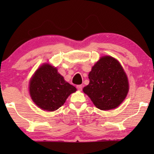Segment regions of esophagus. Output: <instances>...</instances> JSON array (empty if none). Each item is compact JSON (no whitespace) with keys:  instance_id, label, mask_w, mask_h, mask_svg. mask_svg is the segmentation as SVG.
I'll list each match as a JSON object with an SVG mask.
<instances>
[{"instance_id":"34e87169","label":"esophagus","mask_w":154,"mask_h":154,"mask_svg":"<svg viewBox=\"0 0 154 154\" xmlns=\"http://www.w3.org/2000/svg\"><path fill=\"white\" fill-rule=\"evenodd\" d=\"M77 90H79V91H82V88H83V85H77Z\"/></svg>"}]
</instances>
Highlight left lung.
Wrapping results in <instances>:
<instances>
[{"mask_svg":"<svg viewBox=\"0 0 154 154\" xmlns=\"http://www.w3.org/2000/svg\"><path fill=\"white\" fill-rule=\"evenodd\" d=\"M88 77L90 83L83 91L98 109L105 111L117 108L126 98L128 80L123 67L113 57L100 58Z\"/></svg>","mask_w":154,"mask_h":154,"instance_id":"left-lung-1","label":"left lung"}]
</instances>
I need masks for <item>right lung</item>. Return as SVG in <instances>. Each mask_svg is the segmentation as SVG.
Masks as SVG:
<instances>
[{
    "label": "right lung",
    "instance_id": "obj_1",
    "mask_svg": "<svg viewBox=\"0 0 154 154\" xmlns=\"http://www.w3.org/2000/svg\"><path fill=\"white\" fill-rule=\"evenodd\" d=\"M76 88L66 82L56 68L44 64L36 70L29 83L30 97L43 110L54 111L64 105Z\"/></svg>",
    "mask_w": 154,
    "mask_h": 154
}]
</instances>
